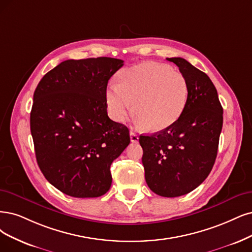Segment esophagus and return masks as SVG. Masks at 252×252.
Wrapping results in <instances>:
<instances>
[{"mask_svg": "<svg viewBox=\"0 0 252 252\" xmlns=\"http://www.w3.org/2000/svg\"><path fill=\"white\" fill-rule=\"evenodd\" d=\"M129 137H131V141L132 142H138V140H139V137H138V135L136 134V133H134V132H131L129 133Z\"/></svg>", "mask_w": 252, "mask_h": 252, "instance_id": "1", "label": "esophagus"}]
</instances>
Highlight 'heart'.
<instances>
[{"label":"heart","instance_id":"heart-1","mask_svg":"<svg viewBox=\"0 0 252 252\" xmlns=\"http://www.w3.org/2000/svg\"><path fill=\"white\" fill-rule=\"evenodd\" d=\"M111 117L121 123L133 110L138 124L152 132L172 126L185 110L188 85L183 74L168 65L144 62L118 74V84L107 89Z\"/></svg>","mask_w":252,"mask_h":252}]
</instances>
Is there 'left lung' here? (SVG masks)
Listing matches in <instances>:
<instances>
[{
    "instance_id": "obj_1",
    "label": "left lung",
    "mask_w": 252,
    "mask_h": 252,
    "mask_svg": "<svg viewBox=\"0 0 252 252\" xmlns=\"http://www.w3.org/2000/svg\"><path fill=\"white\" fill-rule=\"evenodd\" d=\"M167 60L178 65L187 82V104L172 126L141 135L139 143L148 187L160 196L178 197L197 188L210 174L217 157L223 109L207 73L183 58Z\"/></svg>"
}]
</instances>
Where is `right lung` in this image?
Segmentation results:
<instances>
[{"mask_svg": "<svg viewBox=\"0 0 252 252\" xmlns=\"http://www.w3.org/2000/svg\"><path fill=\"white\" fill-rule=\"evenodd\" d=\"M123 65L109 57L66 60L35 89L30 127L37 164L69 196L107 193L110 166L131 142L128 128L107 113L108 81Z\"/></svg>", "mask_w": 252, "mask_h": 252, "instance_id": "obj_1", "label": "right lung"}]
</instances>
